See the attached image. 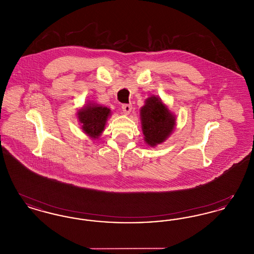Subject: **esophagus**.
Masks as SVG:
<instances>
[{"instance_id":"obj_1","label":"esophagus","mask_w":254,"mask_h":254,"mask_svg":"<svg viewBox=\"0 0 254 254\" xmlns=\"http://www.w3.org/2000/svg\"><path fill=\"white\" fill-rule=\"evenodd\" d=\"M122 109L126 114H128L132 109V106H131V104H124V105H122Z\"/></svg>"}]
</instances>
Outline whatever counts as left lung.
<instances>
[{"label": "left lung", "instance_id": "1", "mask_svg": "<svg viewBox=\"0 0 254 254\" xmlns=\"http://www.w3.org/2000/svg\"><path fill=\"white\" fill-rule=\"evenodd\" d=\"M141 120L145 141L151 146L164 142L176 124L172 113L155 96L145 100V106L141 109Z\"/></svg>", "mask_w": 254, "mask_h": 254}]
</instances>
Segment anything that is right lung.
Masks as SVG:
<instances>
[{"instance_id":"add662e5","label":"right lung","mask_w":254,"mask_h":254,"mask_svg":"<svg viewBox=\"0 0 254 254\" xmlns=\"http://www.w3.org/2000/svg\"><path fill=\"white\" fill-rule=\"evenodd\" d=\"M109 114L110 109L108 108L88 104L84 109L79 110L78 118L85 133L92 138H97L104 130Z\"/></svg>"}]
</instances>
